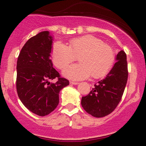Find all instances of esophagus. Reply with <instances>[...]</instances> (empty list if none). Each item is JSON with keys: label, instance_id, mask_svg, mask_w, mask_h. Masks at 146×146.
Instances as JSON below:
<instances>
[{"label": "esophagus", "instance_id": "esophagus-1", "mask_svg": "<svg viewBox=\"0 0 146 146\" xmlns=\"http://www.w3.org/2000/svg\"><path fill=\"white\" fill-rule=\"evenodd\" d=\"M70 84H73V85H77V84H78V82H73V81H71L70 82Z\"/></svg>", "mask_w": 146, "mask_h": 146}]
</instances>
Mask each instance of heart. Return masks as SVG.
Instances as JSON below:
<instances>
[{"label":"heart","mask_w":146,"mask_h":146,"mask_svg":"<svg viewBox=\"0 0 146 146\" xmlns=\"http://www.w3.org/2000/svg\"><path fill=\"white\" fill-rule=\"evenodd\" d=\"M79 56L81 63L68 66L63 75L73 80H82L91 76L103 78L109 73L115 61V53L110 45L91 35L69 40L68 46L62 42L52 47V60L57 68L63 69Z\"/></svg>","instance_id":"b5f03b06"}]
</instances>
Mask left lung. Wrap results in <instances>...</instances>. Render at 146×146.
<instances>
[{
  "label": "left lung",
  "instance_id": "obj_1",
  "mask_svg": "<svg viewBox=\"0 0 146 146\" xmlns=\"http://www.w3.org/2000/svg\"><path fill=\"white\" fill-rule=\"evenodd\" d=\"M117 62L89 94L82 98L83 108L95 117H103L111 113L121 101L128 80L126 54L123 50L117 55Z\"/></svg>",
  "mask_w": 146,
  "mask_h": 146
}]
</instances>
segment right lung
I'll return each mask as SVG.
<instances>
[{
  "label": "right lung",
  "instance_id": "right-lung-1",
  "mask_svg": "<svg viewBox=\"0 0 146 146\" xmlns=\"http://www.w3.org/2000/svg\"><path fill=\"white\" fill-rule=\"evenodd\" d=\"M52 43L53 37L47 31L31 38L22 48L16 66L19 99L28 110L42 117L56 109L60 91L69 84L53 67L50 59ZM56 78V83L50 82Z\"/></svg>",
  "mask_w": 146,
  "mask_h": 146
}]
</instances>
